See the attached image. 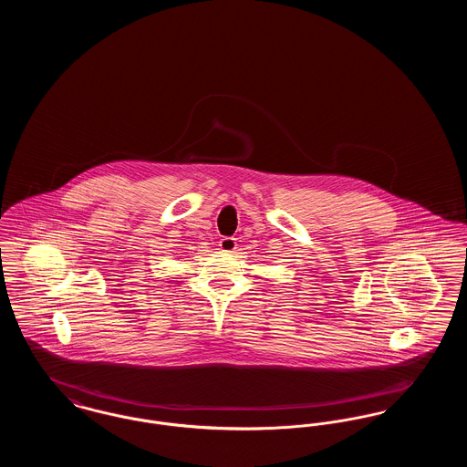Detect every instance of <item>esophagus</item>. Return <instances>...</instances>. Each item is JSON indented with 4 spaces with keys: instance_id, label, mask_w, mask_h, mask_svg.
<instances>
[{
    "instance_id": "obj_1",
    "label": "esophagus",
    "mask_w": 467,
    "mask_h": 467,
    "mask_svg": "<svg viewBox=\"0 0 467 467\" xmlns=\"http://www.w3.org/2000/svg\"><path fill=\"white\" fill-rule=\"evenodd\" d=\"M219 246H221V250L225 252V254H231V252H234V250H236V240H234V238H229V236H225V238H223V240L219 242Z\"/></svg>"
}]
</instances>
